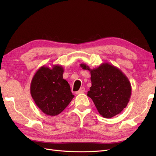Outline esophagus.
<instances>
[{"label": "esophagus", "instance_id": "obj_1", "mask_svg": "<svg viewBox=\"0 0 156 156\" xmlns=\"http://www.w3.org/2000/svg\"><path fill=\"white\" fill-rule=\"evenodd\" d=\"M84 91H85V88L84 87H81V88L79 89V90L76 92V94H81V93H84Z\"/></svg>", "mask_w": 156, "mask_h": 156}]
</instances>
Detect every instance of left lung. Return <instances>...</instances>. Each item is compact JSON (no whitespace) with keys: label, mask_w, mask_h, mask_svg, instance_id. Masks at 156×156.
I'll return each mask as SVG.
<instances>
[{"label":"left lung","mask_w":156,"mask_h":156,"mask_svg":"<svg viewBox=\"0 0 156 156\" xmlns=\"http://www.w3.org/2000/svg\"><path fill=\"white\" fill-rule=\"evenodd\" d=\"M80 66L90 73L92 86L87 96L92 99L99 113L111 119L123 111L131 94V83L126 75L107 62L94 69L85 64H81Z\"/></svg>","instance_id":"left-lung-1"}]
</instances>
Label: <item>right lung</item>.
<instances>
[{
	"label": "right lung",
	"mask_w": 156,
	"mask_h": 156,
	"mask_svg": "<svg viewBox=\"0 0 156 156\" xmlns=\"http://www.w3.org/2000/svg\"><path fill=\"white\" fill-rule=\"evenodd\" d=\"M64 71L60 65H53L52 68L43 66L32 79V98L37 107L47 115H59L74 98L69 84L63 79Z\"/></svg>",
	"instance_id": "1"
}]
</instances>
